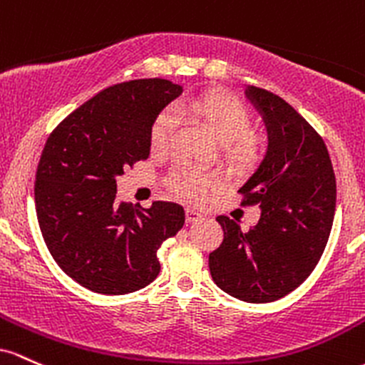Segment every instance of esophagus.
<instances>
[{
	"mask_svg": "<svg viewBox=\"0 0 365 365\" xmlns=\"http://www.w3.org/2000/svg\"><path fill=\"white\" fill-rule=\"evenodd\" d=\"M198 219H202V214H200V212L193 210V208H186V222H196Z\"/></svg>",
	"mask_w": 365,
	"mask_h": 365,
	"instance_id": "esophagus-1",
	"label": "esophagus"
}]
</instances>
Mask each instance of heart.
<instances>
[{"label": "heart", "mask_w": 365, "mask_h": 365, "mask_svg": "<svg viewBox=\"0 0 365 365\" xmlns=\"http://www.w3.org/2000/svg\"><path fill=\"white\" fill-rule=\"evenodd\" d=\"M179 112L203 122L217 143H220L224 158L237 169H248L257 162L259 145L257 139L250 134L252 117L236 98L222 93L200 94L193 100L179 105ZM174 128L175 115L170 110H165L155 118L150 130L151 150L162 153L169 148ZM169 182L174 191H178L184 198L202 200L207 191L219 184V175L191 165H179L170 172Z\"/></svg>", "instance_id": "heart-1"}]
</instances>
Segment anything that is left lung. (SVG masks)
Segmentation results:
<instances>
[{"mask_svg": "<svg viewBox=\"0 0 365 365\" xmlns=\"http://www.w3.org/2000/svg\"><path fill=\"white\" fill-rule=\"evenodd\" d=\"M245 96L267 129V151L240 193L259 205L250 231L226 215L222 245L208 255L212 279L248 304H267L292 293L324 252L336 208V179L322 138L292 105L271 91L247 86Z\"/></svg>", "mask_w": 365, "mask_h": 365, "instance_id": "obj_1", "label": "left lung"}]
</instances>
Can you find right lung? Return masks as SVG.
Wrapping results in <instances>:
<instances>
[{
	"instance_id": "add662e5",
	"label": "right lung",
	"mask_w": 365,
	"mask_h": 365,
	"mask_svg": "<svg viewBox=\"0 0 365 365\" xmlns=\"http://www.w3.org/2000/svg\"><path fill=\"white\" fill-rule=\"evenodd\" d=\"M182 94L167 79L110 86L73 110L44 145L36 172V214L44 243L67 276L101 294H125L160 272L157 250L184 224V208L115 200L117 175L150 155L158 113Z\"/></svg>"
}]
</instances>
